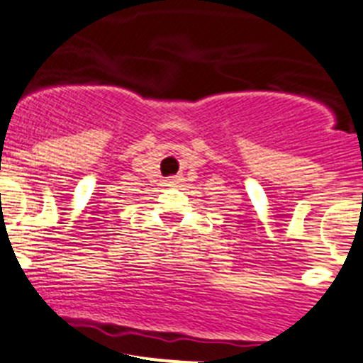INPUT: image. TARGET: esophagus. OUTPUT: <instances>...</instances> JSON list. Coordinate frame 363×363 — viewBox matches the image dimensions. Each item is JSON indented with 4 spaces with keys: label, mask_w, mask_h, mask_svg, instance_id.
Returning a JSON list of instances; mask_svg holds the SVG:
<instances>
[{
    "label": "esophagus",
    "mask_w": 363,
    "mask_h": 363,
    "mask_svg": "<svg viewBox=\"0 0 363 363\" xmlns=\"http://www.w3.org/2000/svg\"><path fill=\"white\" fill-rule=\"evenodd\" d=\"M182 181H184V179H182L181 175H175V177H168V179H166L164 184L166 186H172V188H175V186H181Z\"/></svg>",
    "instance_id": "1"
}]
</instances>
